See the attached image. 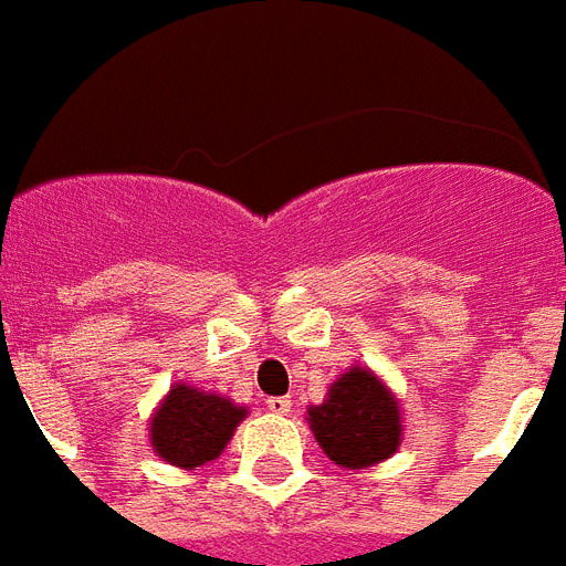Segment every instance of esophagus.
I'll use <instances>...</instances> for the list:
<instances>
[{
    "mask_svg": "<svg viewBox=\"0 0 566 566\" xmlns=\"http://www.w3.org/2000/svg\"><path fill=\"white\" fill-rule=\"evenodd\" d=\"M266 411L287 413L291 411V399H287V396H270V399H266Z\"/></svg>",
    "mask_w": 566,
    "mask_h": 566,
    "instance_id": "1",
    "label": "esophagus"
}]
</instances>
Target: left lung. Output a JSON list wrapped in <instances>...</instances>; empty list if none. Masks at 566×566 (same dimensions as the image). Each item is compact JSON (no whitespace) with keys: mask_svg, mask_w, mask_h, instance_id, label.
Here are the masks:
<instances>
[{"mask_svg":"<svg viewBox=\"0 0 566 566\" xmlns=\"http://www.w3.org/2000/svg\"><path fill=\"white\" fill-rule=\"evenodd\" d=\"M308 426L335 464L364 470L385 461L402 443L396 396L367 367H353L332 381L323 405H311Z\"/></svg>","mask_w":566,"mask_h":566,"instance_id":"obj_1","label":"left lung"}]
</instances>
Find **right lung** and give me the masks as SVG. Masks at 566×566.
Instances as JSON below:
<instances>
[{
    "label": "right lung",
    "mask_w": 566,
    "mask_h": 566,
    "mask_svg": "<svg viewBox=\"0 0 566 566\" xmlns=\"http://www.w3.org/2000/svg\"><path fill=\"white\" fill-rule=\"evenodd\" d=\"M243 417L247 405H234L226 396L205 394L179 381L153 413L149 443L167 464L193 470L220 458Z\"/></svg>",
    "instance_id": "right-lung-1"
}]
</instances>
